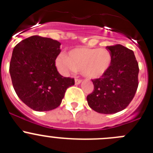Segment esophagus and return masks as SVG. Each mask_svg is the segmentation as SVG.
<instances>
[{"label": "esophagus", "mask_w": 153, "mask_h": 153, "mask_svg": "<svg viewBox=\"0 0 153 153\" xmlns=\"http://www.w3.org/2000/svg\"><path fill=\"white\" fill-rule=\"evenodd\" d=\"M81 81H81V79H78V78H75V85H79V84H81Z\"/></svg>", "instance_id": "obj_1"}]
</instances>
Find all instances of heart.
Masks as SVG:
<instances>
[{
    "label": "heart",
    "instance_id": "heart-1",
    "mask_svg": "<svg viewBox=\"0 0 153 153\" xmlns=\"http://www.w3.org/2000/svg\"><path fill=\"white\" fill-rule=\"evenodd\" d=\"M112 56L109 51L100 48H75L68 56L60 55L56 60L58 69L63 74L81 71L89 79H97L110 68Z\"/></svg>",
    "mask_w": 153,
    "mask_h": 153
}]
</instances>
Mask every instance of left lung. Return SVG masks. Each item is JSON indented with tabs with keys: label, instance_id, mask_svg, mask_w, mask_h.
<instances>
[{
	"label": "left lung",
	"instance_id": "8db88e82",
	"mask_svg": "<svg viewBox=\"0 0 153 153\" xmlns=\"http://www.w3.org/2000/svg\"><path fill=\"white\" fill-rule=\"evenodd\" d=\"M106 48L112 56L111 66L101 78L92 80L94 90L87 100L93 110L113 114L125 109L134 97L139 66L131 50L121 44Z\"/></svg>",
	"mask_w": 153,
	"mask_h": 153
}]
</instances>
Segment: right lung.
<instances>
[{"mask_svg":"<svg viewBox=\"0 0 153 153\" xmlns=\"http://www.w3.org/2000/svg\"><path fill=\"white\" fill-rule=\"evenodd\" d=\"M61 44L49 38L34 35L22 40L13 51L10 74L19 98L38 112L56 109L62 102L74 78H65L55 65Z\"/></svg>","mask_w":153,"mask_h":153,"instance_id":"right-lung-1","label":"right lung"}]
</instances>
